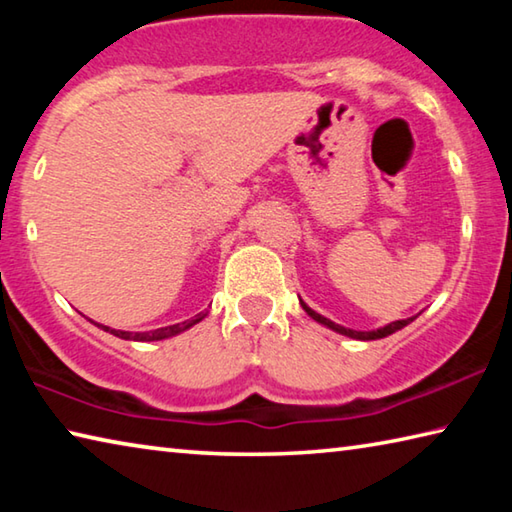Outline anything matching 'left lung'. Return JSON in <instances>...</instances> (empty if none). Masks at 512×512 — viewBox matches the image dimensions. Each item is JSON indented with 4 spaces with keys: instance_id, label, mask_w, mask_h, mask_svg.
Returning a JSON list of instances; mask_svg holds the SVG:
<instances>
[{
    "instance_id": "obj_1",
    "label": "left lung",
    "mask_w": 512,
    "mask_h": 512,
    "mask_svg": "<svg viewBox=\"0 0 512 512\" xmlns=\"http://www.w3.org/2000/svg\"><path fill=\"white\" fill-rule=\"evenodd\" d=\"M300 307L305 309L307 314L316 320V323L325 325L327 329H332V332H336V334H343V336H348V339H357V341H377V339H386V336L395 334L397 329L406 327V325L413 323V320L420 316V314H418V316H411V318H404V320H393V323H388V325H384V327H377V329H370V332H359V329L343 327V325H339V323H334V320H329V318H325V316H320L318 311L311 309L305 300H300Z\"/></svg>"
}]
</instances>
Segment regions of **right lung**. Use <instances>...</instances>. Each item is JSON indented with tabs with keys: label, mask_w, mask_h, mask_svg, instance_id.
Returning a JSON list of instances; mask_svg holds the SVG:
<instances>
[{
	"label": "right lung",
	"mask_w": 512,
	"mask_h": 512,
	"mask_svg": "<svg viewBox=\"0 0 512 512\" xmlns=\"http://www.w3.org/2000/svg\"><path fill=\"white\" fill-rule=\"evenodd\" d=\"M207 314H198L194 316L192 320H185V323H176V325H169V327H160V329H153V332H124V329H112L108 325H101V323H94V320H90V323L97 325L99 329H103V332H110L112 336H119V339L124 341H142V343H149V341H162V339H171V336H178L187 332L189 327H194L196 323H201V320L205 318Z\"/></svg>",
	"instance_id": "add662e5"
}]
</instances>
